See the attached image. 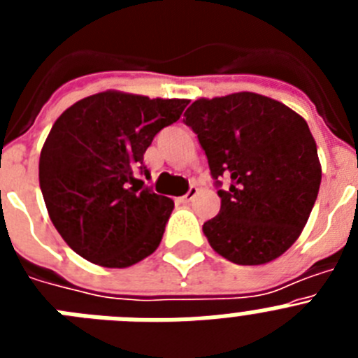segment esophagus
Here are the masks:
<instances>
[{"instance_id": "esophagus-1", "label": "esophagus", "mask_w": 358, "mask_h": 358, "mask_svg": "<svg viewBox=\"0 0 358 358\" xmlns=\"http://www.w3.org/2000/svg\"><path fill=\"white\" fill-rule=\"evenodd\" d=\"M197 194H199V188H197V186H192V188L188 189V194L182 195V197L179 199V201L185 202V204H186V202H192L195 197H197Z\"/></svg>"}]
</instances>
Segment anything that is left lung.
Listing matches in <instances>:
<instances>
[{"mask_svg":"<svg viewBox=\"0 0 358 358\" xmlns=\"http://www.w3.org/2000/svg\"><path fill=\"white\" fill-rule=\"evenodd\" d=\"M204 148L220 211L202 231L215 252L238 265L280 258L299 238L321 185L317 145L296 110L258 93L199 98L185 113Z\"/></svg>","mask_w":358,"mask_h":358,"instance_id":"1","label":"left lung"}]
</instances>
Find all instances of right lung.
<instances>
[{"label": "right lung", "instance_id": "add662e5", "mask_svg": "<svg viewBox=\"0 0 358 358\" xmlns=\"http://www.w3.org/2000/svg\"><path fill=\"white\" fill-rule=\"evenodd\" d=\"M189 100L107 90L62 113L44 141L39 185L53 226L91 264L125 268L159 248L173 201L143 188V154Z\"/></svg>", "mask_w": 358, "mask_h": 358}]
</instances>
